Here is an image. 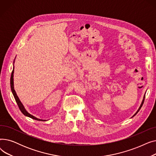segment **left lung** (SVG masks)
<instances>
[{
	"label": "left lung",
	"instance_id": "left-lung-1",
	"mask_svg": "<svg viewBox=\"0 0 156 156\" xmlns=\"http://www.w3.org/2000/svg\"><path fill=\"white\" fill-rule=\"evenodd\" d=\"M145 95H144V98H143V100H142V103H141V104H140V108H138V109L137 110V111H136V112H135V114H134V115H133V116H132V118H133V116H135L136 115V114L138 113V112L139 111H140V109H141V108H142V106L143 105V104H144V100H145Z\"/></svg>",
	"mask_w": 156,
	"mask_h": 156
}]
</instances>
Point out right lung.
Listing matches in <instances>:
<instances>
[{"mask_svg": "<svg viewBox=\"0 0 156 156\" xmlns=\"http://www.w3.org/2000/svg\"><path fill=\"white\" fill-rule=\"evenodd\" d=\"M14 61H15V59H14ZM14 62H13V63H14ZM13 65H14V64H13ZM14 68L13 67V70H12V71L11 76V81H10V83H11V88L12 93V94H13V95H14V99H15V100H16V103H17V104H18V107H19L20 111H21V112L24 114V116H27V117H29V118H31V119H34L38 120V121H47V120H45V119H38V118L35 117L34 116L31 115V114H30V113L25 109V108H24L23 104L21 103V102L20 101V99H19V97H18L17 94H16V92L15 90H14V78H13V77H14Z\"/></svg>", "mask_w": 156, "mask_h": 156, "instance_id": "1", "label": "right lung"}]
</instances>
